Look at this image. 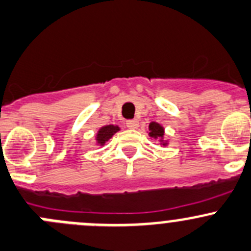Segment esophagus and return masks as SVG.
<instances>
[{
  "mask_svg": "<svg viewBox=\"0 0 251 251\" xmlns=\"http://www.w3.org/2000/svg\"><path fill=\"white\" fill-rule=\"evenodd\" d=\"M126 125L129 129H136L139 126V122L136 120H128Z\"/></svg>",
  "mask_w": 251,
  "mask_h": 251,
  "instance_id": "esophagus-1",
  "label": "esophagus"
}]
</instances>
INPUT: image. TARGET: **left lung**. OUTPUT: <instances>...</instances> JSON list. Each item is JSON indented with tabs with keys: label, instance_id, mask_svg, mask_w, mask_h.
<instances>
[{
	"label": "left lung",
	"instance_id": "1",
	"mask_svg": "<svg viewBox=\"0 0 251 251\" xmlns=\"http://www.w3.org/2000/svg\"><path fill=\"white\" fill-rule=\"evenodd\" d=\"M149 130H150V133L149 134H150L151 138H155V139L163 138V128L158 125V123L151 122L150 126H149Z\"/></svg>",
	"mask_w": 251,
	"mask_h": 251
}]
</instances>
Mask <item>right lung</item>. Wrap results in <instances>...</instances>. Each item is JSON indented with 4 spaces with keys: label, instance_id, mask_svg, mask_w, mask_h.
I'll return each mask as SVG.
<instances>
[{
    "label": "right lung",
    "instance_id": "1",
    "mask_svg": "<svg viewBox=\"0 0 251 251\" xmlns=\"http://www.w3.org/2000/svg\"><path fill=\"white\" fill-rule=\"evenodd\" d=\"M120 130V128H118L117 126H102V128L99 130L98 133V136H96V140H98L99 144H101V145H103V144L106 143V141L108 140V139L112 138L113 134L116 133V131Z\"/></svg>",
    "mask_w": 251,
    "mask_h": 251
}]
</instances>
